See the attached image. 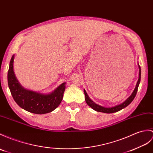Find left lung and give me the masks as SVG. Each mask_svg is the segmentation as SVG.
<instances>
[{
    "label": "left lung",
    "instance_id": "8db88e82",
    "mask_svg": "<svg viewBox=\"0 0 153 153\" xmlns=\"http://www.w3.org/2000/svg\"><path fill=\"white\" fill-rule=\"evenodd\" d=\"M138 67H139V79H138L136 86V87H135L132 94H131L125 102L122 103V104L117 105L114 106V107H112V108L102 107V106H101V105H99L97 104H95V103L93 100H91L90 98L88 97V96L87 93H86V91H85V90L84 89L85 101H86L87 105H89L91 108H93L94 110H95V111H98V112L105 113H112L117 112V111H120V110H121L122 109L126 108V106L128 105L130 103L133 101V100L137 94V88H138V87H139V85H140V81H141V68H140V66L139 65V64H138Z\"/></svg>",
    "mask_w": 153,
    "mask_h": 153
}]
</instances>
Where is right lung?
Wrapping results in <instances>:
<instances>
[{
	"label": "right lung",
	"instance_id": "right-lung-1",
	"mask_svg": "<svg viewBox=\"0 0 153 153\" xmlns=\"http://www.w3.org/2000/svg\"><path fill=\"white\" fill-rule=\"evenodd\" d=\"M14 55L10 60L8 72V83L13 100L26 111L35 114H45L53 111L61 102L65 84L63 83L52 93L44 94L24 88L18 82L13 72Z\"/></svg>",
	"mask_w": 153,
	"mask_h": 153
}]
</instances>
